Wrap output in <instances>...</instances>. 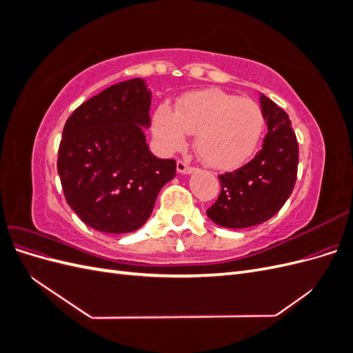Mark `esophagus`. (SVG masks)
Here are the masks:
<instances>
[{"instance_id": "1", "label": "esophagus", "mask_w": 353, "mask_h": 353, "mask_svg": "<svg viewBox=\"0 0 353 353\" xmlns=\"http://www.w3.org/2000/svg\"><path fill=\"white\" fill-rule=\"evenodd\" d=\"M194 168L190 166L187 162H184V160H178L176 162V172L178 174H193Z\"/></svg>"}]
</instances>
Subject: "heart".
I'll use <instances>...</instances> for the list:
<instances>
[{
  "instance_id": "b5f03b06",
  "label": "heart",
  "mask_w": 353,
  "mask_h": 353,
  "mask_svg": "<svg viewBox=\"0 0 353 353\" xmlns=\"http://www.w3.org/2000/svg\"><path fill=\"white\" fill-rule=\"evenodd\" d=\"M263 113L250 99L205 90L190 92L178 110L160 104L153 117V137L163 152H176L197 134L196 152L208 166L234 169L254 153L263 130Z\"/></svg>"
}]
</instances>
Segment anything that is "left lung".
<instances>
[{
    "label": "left lung",
    "instance_id": "left-lung-1",
    "mask_svg": "<svg viewBox=\"0 0 353 353\" xmlns=\"http://www.w3.org/2000/svg\"><path fill=\"white\" fill-rule=\"evenodd\" d=\"M268 134L261 150L240 169L219 175L221 193L208 209L210 221L225 228H249L271 219L296 184L299 145L288 114L261 95Z\"/></svg>",
    "mask_w": 353,
    "mask_h": 353
}]
</instances>
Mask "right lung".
<instances>
[{
	"label": "right lung",
	"mask_w": 353,
	"mask_h": 353,
	"mask_svg": "<svg viewBox=\"0 0 353 353\" xmlns=\"http://www.w3.org/2000/svg\"><path fill=\"white\" fill-rule=\"evenodd\" d=\"M152 91L141 78L94 95L63 128L57 170L68 205L88 227L109 234L141 228L176 162L148 150Z\"/></svg>",
	"instance_id": "obj_1"
}]
</instances>
